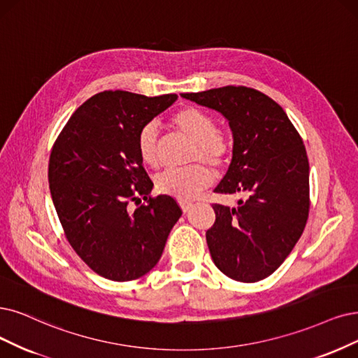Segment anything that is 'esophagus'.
Returning a JSON list of instances; mask_svg holds the SVG:
<instances>
[{
    "label": "esophagus",
    "mask_w": 358,
    "mask_h": 358,
    "mask_svg": "<svg viewBox=\"0 0 358 358\" xmlns=\"http://www.w3.org/2000/svg\"><path fill=\"white\" fill-rule=\"evenodd\" d=\"M178 203H180V206H181V209H182V213H187V210L193 206V203L189 202V201H180Z\"/></svg>",
    "instance_id": "esophagus-1"
}]
</instances>
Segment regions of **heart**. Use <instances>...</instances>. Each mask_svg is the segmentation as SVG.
<instances>
[{
	"label": "heart",
	"mask_w": 358,
	"mask_h": 358,
	"mask_svg": "<svg viewBox=\"0 0 358 358\" xmlns=\"http://www.w3.org/2000/svg\"><path fill=\"white\" fill-rule=\"evenodd\" d=\"M172 124L194 143L192 159L221 166L227 162L230 156V143L221 132L217 131L215 119L209 113L196 109L184 108L172 116ZM157 145H159V131L155 122L145 124L137 137V149L141 161L156 166L157 164ZM213 181V172L205 165L196 164L184 169H166L156 177V189L178 199H193L199 192L209 186Z\"/></svg>",
	"instance_id": "b5f03b06"
}]
</instances>
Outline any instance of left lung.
<instances>
[{
    "label": "left lung",
    "mask_w": 358,
    "mask_h": 358,
    "mask_svg": "<svg viewBox=\"0 0 358 358\" xmlns=\"http://www.w3.org/2000/svg\"><path fill=\"white\" fill-rule=\"evenodd\" d=\"M181 97L227 119L233 157L215 193L242 194L237 206L214 205L206 243L230 279H266L292 252L307 224L310 165L298 131L285 110L248 87H221Z\"/></svg>",
    "instance_id": "obj_1"
}]
</instances>
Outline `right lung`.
Returning <instances> with one entry per match:
<instances>
[{
  "label": "right lung",
  "mask_w": 358,
  "mask_h": 358,
  "mask_svg": "<svg viewBox=\"0 0 358 358\" xmlns=\"http://www.w3.org/2000/svg\"><path fill=\"white\" fill-rule=\"evenodd\" d=\"M177 97L99 92L75 110L51 150L50 193L64 234L104 279L128 282L149 273L182 214L171 196L148 197L153 182L137 149L140 129ZM140 195L146 203L131 211L129 201Z\"/></svg>",
  "instance_id": "1"
}]
</instances>
